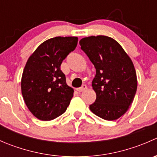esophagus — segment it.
I'll list each match as a JSON object with an SVG mask.
<instances>
[{
    "instance_id": "obj_1",
    "label": "esophagus",
    "mask_w": 157,
    "mask_h": 157,
    "mask_svg": "<svg viewBox=\"0 0 157 157\" xmlns=\"http://www.w3.org/2000/svg\"><path fill=\"white\" fill-rule=\"evenodd\" d=\"M86 89H87V86H86V85H82L81 87L77 88V91L83 92V91H84V90H86Z\"/></svg>"
}]
</instances>
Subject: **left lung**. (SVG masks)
<instances>
[{
	"instance_id": "left-lung-1",
	"label": "left lung",
	"mask_w": 157,
	"mask_h": 157,
	"mask_svg": "<svg viewBox=\"0 0 157 157\" xmlns=\"http://www.w3.org/2000/svg\"><path fill=\"white\" fill-rule=\"evenodd\" d=\"M80 45L96 72L92 82L96 99L90 109L107 121L118 119L129 109L137 91L132 61L120 44L109 36L83 38Z\"/></svg>"
}]
</instances>
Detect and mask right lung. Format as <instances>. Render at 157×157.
I'll list each match as a JSON object with an SVG mask.
<instances>
[{"mask_svg": "<svg viewBox=\"0 0 157 157\" xmlns=\"http://www.w3.org/2000/svg\"><path fill=\"white\" fill-rule=\"evenodd\" d=\"M77 42L74 36L52 38L42 42L28 59L22 75V95L38 119H55L69 105L74 90L67 86L61 64Z\"/></svg>", "mask_w": 157, "mask_h": 157, "instance_id": "add662e5", "label": "right lung"}]
</instances>
